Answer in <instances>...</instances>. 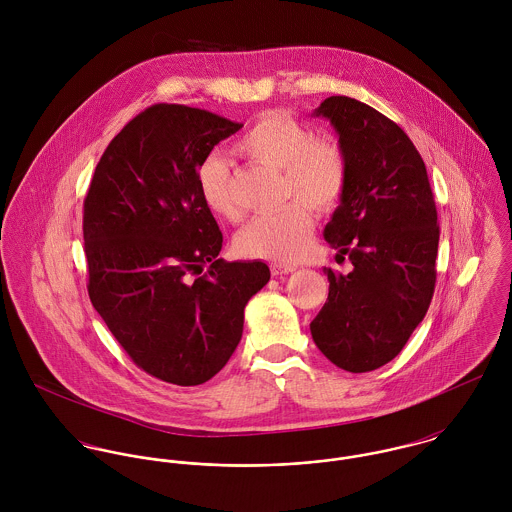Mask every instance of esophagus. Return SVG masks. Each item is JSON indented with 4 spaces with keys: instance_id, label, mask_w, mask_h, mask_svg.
<instances>
[{
    "instance_id": "34e87169",
    "label": "esophagus",
    "mask_w": 512,
    "mask_h": 512,
    "mask_svg": "<svg viewBox=\"0 0 512 512\" xmlns=\"http://www.w3.org/2000/svg\"><path fill=\"white\" fill-rule=\"evenodd\" d=\"M270 270H272V276H286V274L295 272V266H290V264H272Z\"/></svg>"
}]
</instances>
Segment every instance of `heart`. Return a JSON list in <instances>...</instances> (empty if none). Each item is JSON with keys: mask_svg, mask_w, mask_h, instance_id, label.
I'll return each instance as SVG.
<instances>
[{"mask_svg": "<svg viewBox=\"0 0 512 512\" xmlns=\"http://www.w3.org/2000/svg\"><path fill=\"white\" fill-rule=\"evenodd\" d=\"M236 149L246 157L284 171V199H299L278 213L250 220L236 236L242 256L272 262H295L311 244L313 215L331 211L347 185V159L333 140L315 134L286 112L262 114L238 140ZM205 205L222 219L242 217L232 191L230 165L222 155H209L197 173ZM306 204L303 206L302 203Z\"/></svg>", "mask_w": 512, "mask_h": 512, "instance_id": "heart-1", "label": "heart"}]
</instances>
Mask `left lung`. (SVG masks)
Masks as SVG:
<instances>
[{
    "instance_id": "1",
    "label": "left lung",
    "mask_w": 512,
    "mask_h": 512,
    "mask_svg": "<svg viewBox=\"0 0 512 512\" xmlns=\"http://www.w3.org/2000/svg\"><path fill=\"white\" fill-rule=\"evenodd\" d=\"M311 116L331 122L347 159V185L323 236L353 272L323 268L329 295L309 329L333 365L368 372L404 349L430 307L436 203L424 159L398 124L349 96L325 98Z\"/></svg>"
}]
</instances>
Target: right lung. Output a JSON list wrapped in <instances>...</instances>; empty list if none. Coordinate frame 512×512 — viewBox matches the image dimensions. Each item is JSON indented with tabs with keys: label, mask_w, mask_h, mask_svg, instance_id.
<instances>
[{
	"label": "right lung",
	"mask_w": 512,
	"mask_h": 512,
	"mask_svg": "<svg viewBox=\"0 0 512 512\" xmlns=\"http://www.w3.org/2000/svg\"><path fill=\"white\" fill-rule=\"evenodd\" d=\"M242 124L181 104L138 114L102 153L84 199L88 295L147 374L211 380L240 343L244 307L270 280L260 260L224 262L197 173Z\"/></svg>",
	"instance_id": "add662e5"
}]
</instances>
